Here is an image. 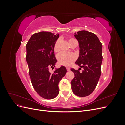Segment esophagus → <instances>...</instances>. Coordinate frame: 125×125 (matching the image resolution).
Masks as SVG:
<instances>
[{
    "label": "esophagus",
    "mask_w": 125,
    "mask_h": 125,
    "mask_svg": "<svg viewBox=\"0 0 125 125\" xmlns=\"http://www.w3.org/2000/svg\"><path fill=\"white\" fill-rule=\"evenodd\" d=\"M66 69H67V71H69V70H70V68L68 67H66Z\"/></svg>",
    "instance_id": "esophagus-1"
}]
</instances>
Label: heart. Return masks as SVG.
I'll list each match as a JSON object with an SVG mask.
<instances>
[{
	"label": "heart",
	"mask_w": 125,
	"mask_h": 125,
	"mask_svg": "<svg viewBox=\"0 0 125 125\" xmlns=\"http://www.w3.org/2000/svg\"><path fill=\"white\" fill-rule=\"evenodd\" d=\"M74 39H70L69 40V42ZM59 40H57L55 43L54 50L55 52H57L59 51ZM76 59V57L71 53H67V52H62L57 56V60L58 63L61 65L68 66L73 63Z\"/></svg>",
	"instance_id": "heart-1"
}]
</instances>
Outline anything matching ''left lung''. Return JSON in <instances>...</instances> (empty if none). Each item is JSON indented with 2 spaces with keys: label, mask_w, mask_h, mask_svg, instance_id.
<instances>
[{
  "label": "left lung",
  "mask_w": 125,
  "mask_h": 125,
  "mask_svg": "<svg viewBox=\"0 0 125 125\" xmlns=\"http://www.w3.org/2000/svg\"><path fill=\"white\" fill-rule=\"evenodd\" d=\"M79 45V56L75 64L78 70L71 69L74 78L71 81V89L78 96L85 97L95 89L101 74L102 44L94 34L82 30L74 33ZM82 67L81 73L79 69Z\"/></svg>",
  "instance_id": "8db88e82"
}]
</instances>
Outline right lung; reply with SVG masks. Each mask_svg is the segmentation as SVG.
Instances as JSON below:
<instances>
[{
  "mask_svg": "<svg viewBox=\"0 0 125 125\" xmlns=\"http://www.w3.org/2000/svg\"><path fill=\"white\" fill-rule=\"evenodd\" d=\"M58 37L59 34L36 33L31 36L26 45V60L32 85L40 96L48 100L58 95L59 82L67 73L63 66L56 68L52 73L49 71L57 62L54 48Z\"/></svg>",
  "mask_w": 125,
  "mask_h": 125,
  "instance_id": "add662e5",
  "label": "right lung"
}]
</instances>
